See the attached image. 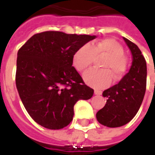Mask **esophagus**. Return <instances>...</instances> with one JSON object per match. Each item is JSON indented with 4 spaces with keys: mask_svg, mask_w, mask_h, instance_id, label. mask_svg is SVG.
<instances>
[{
    "mask_svg": "<svg viewBox=\"0 0 155 155\" xmlns=\"http://www.w3.org/2000/svg\"><path fill=\"white\" fill-rule=\"evenodd\" d=\"M102 94V92L101 91H98V90H94V94H97V95H101Z\"/></svg>",
    "mask_w": 155,
    "mask_h": 155,
    "instance_id": "34e87169",
    "label": "esophagus"
}]
</instances>
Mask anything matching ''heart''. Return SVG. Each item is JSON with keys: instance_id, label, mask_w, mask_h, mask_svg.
Instances as JSON below:
<instances>
[{"instance_id": "b5f03b06", "label": "heart", "mask_w": 155, "mask_h": 155, "mask_svg": "<svg viewBox=\"0 0 155 155\" xmlns=\"http://www.w3.org/2000/svg\"><path fill=\"white\" fill-rule=\"evenodd\" d=\"M101 60V70L92 69L84 74V82L94 89H104L114 81H120L126 74L129 61L124 54V48L114 39H103L94 44L83 45L73 55V65L80 72L91 66L95 59Z\"/></svg>"}]
</instances>
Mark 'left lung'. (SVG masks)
I'll list each match as a JSON object with an SVG mask.
<instances>
[{
	"label": "left lung",
	"instance_id": "left-lung-1",
	"mask_svg": "<svg viewBox=\"0 0 155 155\" xmlns=\"http://www.w3.org/2000/svg\"><path fill=\"white\" fill-rule=\"evenodd\" d=\"M124 40L133 55L132 65L119 84L103 92L106 104L96 114L99 123L110 128L123 126L135 116L146 90V61L136 45Z\"/></svg>",
	"mask_w": 155,
	"mask_h": 155
}]
</instances>
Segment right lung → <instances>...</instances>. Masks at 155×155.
Returning a JSON list of instances; mask_svg holds the SVG:
<instances>
[{
    "mask_svg": "<svg viewBox=\"0 0 155 155\" xmlns=\"http://www.w3.org/2000/svg\"><path fill=\"white\" fill-rule=\"evenodd\" d=\"M95 35L37 33L19 49L15 84L25 110L35 122L60 130L73 120L74 105L89 100L94 90L72 66L78 49Z\"/></svg>",
    "mask_w": 155,
    "mask_h": 155,
    "instance_id": "1",
    "label": "right lung"
}]
</instances>
